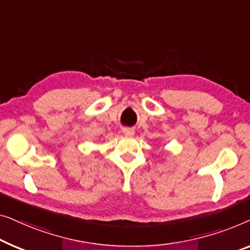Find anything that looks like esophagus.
<instances>
[{
	"mask_svg": "<svg viewBox=\"0 0 250 250\" xmlns=\"http://www.w3.org/2000/svg\"><path fill=\"white\" fill-rule=\"evenodd\" d=\"M122 131H124L125 135L128 137H132L133 135H135V130H133L132 128H125Z\"/></svg>",
	"mask_w": 250,
	"mask_h": 250,
	"instance_id": "1",
	"label": "esophagus"
}]
</instances>
